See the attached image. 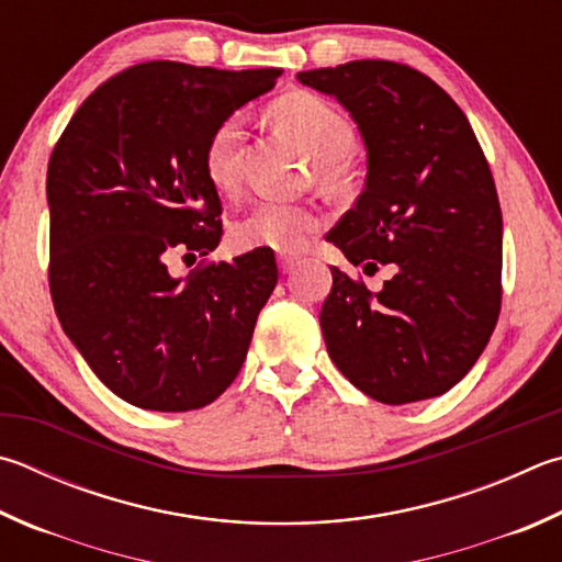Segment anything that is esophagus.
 Masks as SVG:
<instances>
[{
    "instance_id": "esophagus-1",
    "label": "esophagus",
    "mask_w": 562,
    "mask_h": 562,
    "mask_svg": "<svg viewBox=\"0 0 562 562\" xmlns=\"http://www.w3.org/2000/svg\"><path fill=\"white\" fill-rule=\"evenodd\" d=\"M302 260L300 258H292V255H280V270L284 272V274H290L294 268H297Z\"/></svg>"
}]
</instances>
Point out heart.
<instances>
[{"mask_svg":"<svg viewBox=\"0 0 562 562\" xmlns=\"http://www.w3.org/2000/svg\"><path fill=\"white\" fill-rule=\"evenodd\" d=\"M272 117L316 159L324 181H339L344 155L351 149L353 130L339 110L312 93H290L272 105ZM240 117L233 115L213 130L203 155L211 187L228 193L238 181ZM319 226L316 213L282 201H260L233 226V240L240 250L297 252Z\"/></svg>","mask_w":562,"mask_h":562,"instance_id":"obj_1","label":"heart"}]
</instances>
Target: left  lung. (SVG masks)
<instances>
[{
  "label": "left lung",
  "instance_id": "obj_1",
  "mask_svg": "<svg viewBox=\"0 0 562 562\" xmlns=\"http://www.w3.org/2000/svg\"><path fill=\"white\" fill-rule=\"evenodd\" d=\"M297 80L349 112L366 147L361 196L326 240L366 274L395 270L371 292L331 268L326 351L379 403L442 395L472 371L502 307V209L472 125L440 86L393 60Z\"/></svg>",
  "mask_w": 562,
  "mask_h": 562
}]
</instances>
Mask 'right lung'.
<instances>
[{
	"label": "right lung",
	"mask_w": 562,
	"mask_h": 562,
	"mask_svg": "<svg viewBox=\"0 0 562 562\" xmlns=\"http://www.w3.org/2000/svg\"><path fill=\"white\" fill-rule=\"evenodd\" d=\"M280 68L177 60L122 70L70 117L48 161V284L78 353L130 405L187 413L236 381L278 284L272 250L175 278V250L218 248L221 199L203 167L223 120Z\"/></svg>",
	"instance_id": "right-lung-1"
}]
</instances>
